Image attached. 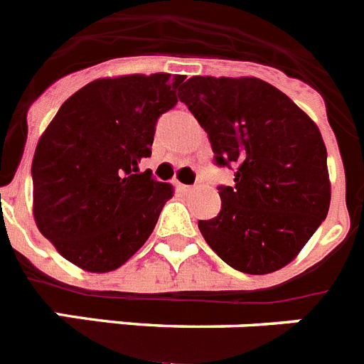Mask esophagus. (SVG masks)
Listing matches in <instances>:
<instances>
[{
    "mask_svg": "<svg viewBox=\"0 0 364 364\" xmlns=\"http://www.w3.org/2000/svg\"><path fill=\"white\" fill-rule=\"evenodd\" d=\"M178 188L181 190V192H192V190H194V186H190V185H183V183H178Z\"/></svg>",
    "mask_w": 364,
    "mask_h": 364,
    "instance_id": "obj_1",
    "label": "esophagus"
}]
</instances>
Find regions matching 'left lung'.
<instances>
[{
  "mask_svg": "<svg viewBox=\"0 0 364 364\" xmlns=\"http://www.w3.org/2000/svg\"><path fill=\"white\" fill-rule=\"evenodd\" d=\"M178 96L208 134L215 163L237 168L234 186H219L221 212L198 223L208 247L252 276L287 267L330 208L317 125L257 77L192 76Z\"/></svg>",
  "mask_w": 364,
  "mask_h": 364,
  "instance_id": "8db88e82",
  "label": "left lung"
}]
</instances>
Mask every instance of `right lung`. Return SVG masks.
<instances>
[{"label":"right lung","mask_w":364,"mask_h":364,"mask_svg":"<svg viewBox=\"0 0 364 364\" xmlns=\"http://www.w3.org/2000/svg\"><path fill=\"white\" fill-rule=\"evenodd\" d=\"M183 76L101 77L72 94L32 159L34 221L65 259L105 274L152 234L174 186L139 172L156 121L178 103Z\"/></svg>","instance_id":"add662e5"}]
</instances>
